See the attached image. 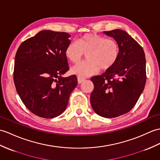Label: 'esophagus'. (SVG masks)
Returning <instances> with one entry per match:
<instances>
[{
    "mask_svg": "<svg viewBox=\"0 0 160 160\" xmlns=\"http://www.w3.org/2000/svg\"><path fill=\"white\" fill-rule=\"evenodd\" d=\"M84 80H85V78H81V77H78V82L79 84L83 82Z\"/></svg>",
    "mask_w": 160,
    "mask_h": 160,
    "instance_id": "esophagus-1",
    "label": "esophagus"
}]
</instances>
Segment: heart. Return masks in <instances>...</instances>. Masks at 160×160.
Wrapping results in <instances>:
<instances>
[{"instance_id": "obj_1", "label": "heart", "mask_w": 160, "mask_h": 160, "mask_svg": "<svg viewBox=\"0 0 160 160\" xmlns=\"http://www.w3.org/2000/svg\"><path fill=\"white\" fill-rule=\"evenodd\" d=\"M119 46L115 40L90 33L82 36L77 42L69 43L65 54L70 61L78 63L87 54L86 61L71 69L72 74L84 78L95 75L100 69L107 71L112 68L119 57Z\"/></svg>"}]
</instances>
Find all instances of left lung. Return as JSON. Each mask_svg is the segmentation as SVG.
Segmentation results:
<instances>
[{
	"label": "left lung",
	"mask_w": 160,
	"mask_h": 160,
	"mask_svg": "<svg viewBox=\"0 0 160 160\" xmlns=\"http://www.w3.org/2000/svg\"><path fill=\"white\" fill-rule=\"evenodd\" d=\"M103 33L118 43L119 57L112 68L91 78V104L99 116L114 118L128 112L138 102L146 84V59L142 48L127 32L115 29Z\"/></svg>",
	"instance_id": "8db88e82"
}]
</instances>
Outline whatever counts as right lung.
<instances>
[{"mask_svg":"<svg viewBox=\"0 0 160 160\" xmlns=\"http://www.w3.org/2000/svg\"><path fill=\"white\" fill-rule=\"evenodd\" d=\"M70 35L44 30L21 43L15 57L13 80L26 107L37 116L52 118L61 114L78 84L69 70L65 50Z\"/></svg>","mask_w":160,"mask_h":160,"instance_id":"obj_1","label":"right lung"}]
</instances>
